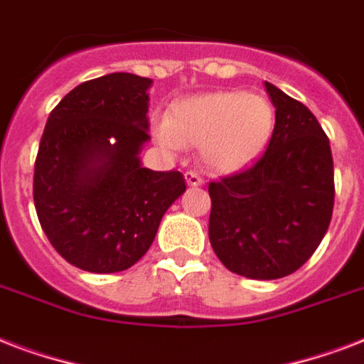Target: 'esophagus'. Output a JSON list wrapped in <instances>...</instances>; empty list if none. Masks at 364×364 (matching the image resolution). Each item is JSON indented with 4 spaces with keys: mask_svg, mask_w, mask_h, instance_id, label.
Wrapping results in <instances>:
<instances>
[{
    "mask_svg": "<svg viewBox=\"0 0 364 364\" xmlns=\"http://www.w3.org/2000/svg\"><path fill=\"white\" fill-rule=\"evenodd\" d=\"M185 181H187L188 187H202V185H204V179H202L196 171H187V173H185Z\"/></svg>",
    "mask_w": 364,
    "mask_h": 364,
    "instance_id": "esophagus-1",
    "label": "esophagus"
}]
</instances>
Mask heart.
I'll return each mask as SVG.
<instances>
[{
  "mask_svg": "<svg viewBox=\"0 0 364 364\" xmlns=\"http://www.w3.org/2000/svg\"><path fill=\"white\" fill-rule=\"evenodd\" d=\"M272 130L274 109L264 96L215 90L173 102L156 136L170 149L200 147L205 168L232 176L259 159Z\"/></svg>",
  "mask_w": 364,
  "mask_h": 364,
  "instance_id": "1",
  "label": "heart"
}]
</instances>
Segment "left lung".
<instances>
[{
  "mask_svg": "<svg viewBox=\"0 0 364 364\" xmlns=\"http://www.w3.org/2000/svg\"><path fill=\"white\" fill-rule=\"evenodd\" d=\"M276 124L249 170L210 183V242L223 264L251 279L299 270L327 232L334 205L333 154L308 107L272 82Z\"/></svg>",
  "mask_w": 364,
  "mask_h": 364,
  "instance_id": "8db88e82",
  "label": "left lung"
}]
</instances>
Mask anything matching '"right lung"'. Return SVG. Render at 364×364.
Masks as SVG:
<instances>
[{
  "mask_svg": "<svg viewBox=\"0 0 364 364\" xmlns=\"http://www.w3.org/2000/svg\"><path fill=\"white\" fill-rule=\"evenodd\" d=\"M134 73L81 82L48 115L33 202L53 247L70 264L113 274L151 247L166 210L185 193L179 171L143 168L149 88Z\"/></svg>",
  "mask_w": 364,
  "mask_h": 364,
  "instance_id": "right-lung-1",
  "label": "right lung"
}]
</instances>
